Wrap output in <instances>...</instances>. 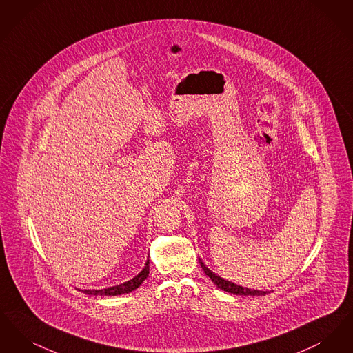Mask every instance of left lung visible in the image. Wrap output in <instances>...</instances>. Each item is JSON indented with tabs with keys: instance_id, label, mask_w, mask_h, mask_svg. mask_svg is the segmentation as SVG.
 <instances>
[{
	"instance_id": "1",
	"label": "left lung",
	"mask_w": 353,
	"mask_h": 353,
	"mask_svg": "<svg viewBox=\"0 0 353 353\" xmlns=\"http://www.w3.org/2000/svg\"><path fill=\"white\" fill-rule=\"evenodd\" d=\"M200 263H201L202 270L203 272L212 279V282L214 285H217L219 288H221L222 291H226V292H230V294H234V295H242V296H262V295H266L269 294V291H261V290H252L249 287H242V285H236L230 281H226L223 278H221L219 275H217L216 272H213L212 270L209 269L203 262H202L201 258H200Z\"/></svg>"
}]
</instances>
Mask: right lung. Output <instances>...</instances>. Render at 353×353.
Masks as SVG:
<instances>
[{
    "mask_svg": "<svg viewBox=\"0 0 353 353\" xmlns=\"http://www.w3.org/2000/svg\"><path fill=\"white\" fill-rule=\"evenodd\" d=\"M148 274H150V259H147L144 269L141 270L134 278L121 283V285H112V287L101 288V290H79V291H83L84 294H87V295H103V296L104 295L105 296H117L121 294H128L141 285L147 279Z\"/></svg>",
    "mask_w": 353,
    "mask_h": 353,
    "instance_id": "add662e5",
    "label": "right lung"
}]
</instances>
